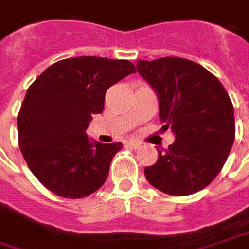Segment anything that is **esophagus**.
I'll return each mask as SVG.
<instances>
[{
	"instance_id": "34e87169",
	"label": "esophagus",
	"mask_w": 249,
	"mask_h": 249,
	"mask_svg": "<svg viewBox=\"0 0 249 249\" xmlns=\"http://www.w3.org/2000/svg\"><path fill=\"white\" fill-rule=\"evenodd\" d=\"M126 146H129L132 149H138V148H141V142H138V141H129V142H126Z\"/></svg>"
}]
</instances>
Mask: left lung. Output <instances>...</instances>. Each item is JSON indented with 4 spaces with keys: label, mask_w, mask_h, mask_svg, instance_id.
I'll return each mask as SVG.
<instances>
[{
    "label": "left lung",
    "mask_w": 249,
    "mask_h": 249,
    "mask_svg": "<svg viewBox=\"0 0 249 249\" xmlns=\"http://www.w3.org/2000/svg\"><path fill=\"white\" fill-rule=\"evenodd\" d=\"M138 73L158 94L159 118L175 142L158 151L145 178L170 196L204 189L226 163L235 138L234 107L224 86L209 70L182 57L138 60Z\"/></svg>",
    "instance_id": "1"
}]
</instances>
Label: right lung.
<instances>
[{"label": "right lung", "instance_id": "right-lung-1", "mask_svg": "<svg viewBox=\"0 0 249 249\" xmlns=\"http://www.w3.org/2000/svg\"><path fill=\"white\" fill-rule=\"evenodd\" d=\"M135 71L129 60L80 56L53 63L29 86L17 118L19 149L52 193L83 198L104 184L123 143H91L86 129L106 91Z\"/></svg>", "mask_w": 249, "mask_h": 249}]
</instances>
